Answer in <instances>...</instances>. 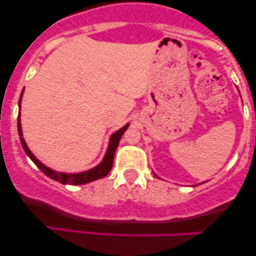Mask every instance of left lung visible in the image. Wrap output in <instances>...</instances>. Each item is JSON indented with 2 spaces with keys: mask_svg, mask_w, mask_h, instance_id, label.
Returning a JSON list of instances; mask_svg holds the SVG:
<instances>
[{
  "mask_svg": "<svg viewBox=\"0 0 256 256\" xmlns=\"http://www.w3.org/2000/svg\"><path fill=\"white\" fill-rule=\"evenodd\" d=\"M201 184H202V183H201Z\"/></svg>",
  "mask_w": 256,
  "mask_h": 256,
  "instance_id": "8db88e82",
  "label": "left lung"
}]
</instances>
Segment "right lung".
<instances>
[{
    "label": "right lung",
    "mask_w": 256,
    "mask_h": 256,
    "mask_svg": "<svg viewBox=\"0 0 256 256\" xmlns=\"http://www.w3.org/2000/svg\"><path fill=\"white\" fill-rule=\"evenodd\" d=\"M22 94H24V90H22V95H20L19 98V110L20 107H22ZM128 122L125 126H122V128L118 131L114 132L110 138V143H108V148L106 150L104 158H102L101 162L98 164V166L92 167V168L88 170V171L84 172H79V173H66V172H56L55 170L49 168L48 166H46L44 164L40 162L38 158L32 154L30 149H28V144H26L24 137H22V122H20V112H19V116H18V131H19V137H20V142H22V148L28 156L36 164V166L38 168L42 171L44 174L48 176L49 178L54 179V180L58 182V183H62V184H71V185H80V184H86L90 183V182L94 180H98L100 178H104L108 174L110 171L112 166H113V158H114V154H116V148H118V144L120 142V138H122V134L128 130Z\"/></svg>",
    "instance_id": "obj_1"
}]
</instances>
